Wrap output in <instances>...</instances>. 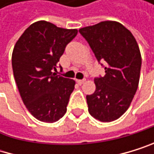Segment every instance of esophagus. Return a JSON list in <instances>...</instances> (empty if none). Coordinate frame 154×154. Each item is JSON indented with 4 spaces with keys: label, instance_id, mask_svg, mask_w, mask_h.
Masks as SVG:
<instances>
[{
    "label": "esophagus",
    "instance_id": "1",
    "mask_svg": "<svg viewBox=\"0 0 154 154\" xmlns=\"http://www.w3.org/2000/svg\"><path fill=\"white\" fill-rule=\"evenodd\" d=\"M86 81V79H78V80H76V82H78L79 85H81V84H83L84 82Z\"/></svg>",
    "mask_w": 154,
    "mask_h": 154
}]
</instances>
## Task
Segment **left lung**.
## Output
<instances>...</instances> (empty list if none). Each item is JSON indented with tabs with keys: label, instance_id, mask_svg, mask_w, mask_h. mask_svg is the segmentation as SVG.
<instances>
[{
	"label": "left lung",
	"instance_id": "obj_1",
	"mask_svg": "<svg viewBox=\"0 0 154 154\" xmlns=\"http://www.w3.org/2000/svg\"><path fill=\"white\" fill-rule=\"evenodd\" d=\"M79 33L105 69L104 76L94 79V93L86 97L88 113L99 121H114L128 109L137 91L141 67L139 45L128 28L114 21L80 28Z\"/></svg>",
	"mask_w": 154,
	"mask_h": 154
}]
</instances>
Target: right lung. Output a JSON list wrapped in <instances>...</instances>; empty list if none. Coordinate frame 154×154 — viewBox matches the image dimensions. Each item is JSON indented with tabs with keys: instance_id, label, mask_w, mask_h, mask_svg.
<instances>
[{
	"instance_id": "obj_1",
	"label": "right lung",
	"mask_w": 154,
	"mask_h": 154,
	"mask_svg": "<svg viewBox=\"0 0 154 154\" xmlns=\"http://www.w3.org/2000/svg\"><path fill=\"white\" fill-rule=\"evenodd\" d=\"M76 34V29L38 21L29 26L14 45L12 55L14 79L26 109L39 121L56 122L66 112L75 81L54 71Z\"/></svg>"
}]
</instances>
